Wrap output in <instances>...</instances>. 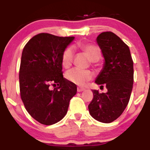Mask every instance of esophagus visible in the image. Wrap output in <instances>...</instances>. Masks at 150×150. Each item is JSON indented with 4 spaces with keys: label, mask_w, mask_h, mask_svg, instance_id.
Wrapping results in <instances>:
<instances>
[{
    "label": "esophagus",
    "mask_w": 150,
    "mask_h": 150,
    "mask_svg": "<svg viewBox=\"0 0 150 150\" xmlns=\"http://www.w3.org/2000/svg\"><path fill=\"white\" fill-rule=\"evenodd\" d=\"M85 88H81V87H78L77 88V91L78 92H82V91H85Z\"/></svg>",
    "instance_id": "1"
}]
</instances>
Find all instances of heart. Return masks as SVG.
Masks as SVG:
<instances>
[{
	"label": "heart",
	"mask_w": 150,
	"mask_h": 150,
	"mask_svg": "<svg viewBox=\"0 0 150 150\" xmlns=\"http://www.w3.org/2000/svg\"><path fill=\"white\" fill-rule=\"evenodd\" d=\"M81 49L85 51L93 62H97L102 57V51L98 45L92 43H81ZM74 59V50L72 47H66L63 50L61 57L62 65L64 68H68L71 65ZM65 77L72 83L77 85H84L93 77V74L89 70H81L79 68H72L67 71Z\"/></svg>",
	"instance_id": "obj_1"
}]
</instances>
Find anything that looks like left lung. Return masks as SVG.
<instances>
[{
    "label": "left lung",
    "mask_w": 150,
    "mask_h": 150,
    "mask_svg": "<svg viewBox=\"0 0 150 150\" xmlns=\"http://www.w3.org/2000/svg\"><path fill=\"white\" fill-rule=\"evenodd\" d=\"M105 63L96 83L106 86L107 93L93 90L88 105L93 118L103 123H110L122 114L130 98L133 85V61L129 48L112 31L102 32L97 37Z\"/></svg>",
    "instance_id": "left-lung-1"
}]
</instances>
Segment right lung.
<instances>
[{
	"label": "right lung",
	"mask_w": 150,
	"mask_h": 150,
	"mask_svg": "<svg viewBox=\"0 0 150 150\" xmlns=\"http://www.w3.org/2000/svg\"><path fill=\"white\" fill-rule=\"evenodd\" d=\"M74 37L40 33L24 46L19 71L20 93L25 108L42 125H51L66 115L76 85L63 77L61 57ZM51 86H55L53 90Z\"/></svg>",
	"instance_id": "1"
}]
</instances>
